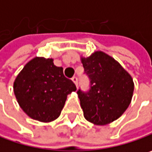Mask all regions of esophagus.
<instances>
[{"instance_id": "esophagus-1", "label": "esophagus", "mask_w": 152, "mask_h": 152, "mask_svg": "<svg viewBox=\"0 0 152 152\" xmlns=\"http://www.w3.org/2000/svg\"><path fill=\"white\" fill-rule=\"evenodd\" d=\"M72 81L74 82V83H75L76 86H77V84H78V83H77V82H78L77 77H76V76H73V77H72Z\"/></svg>"}]
</instances>
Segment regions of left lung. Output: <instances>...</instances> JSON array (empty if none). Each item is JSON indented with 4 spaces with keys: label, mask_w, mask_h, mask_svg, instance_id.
<instances>
[{
    "label": "left lung",
    "mask_w": 152,
    "mask_h": 152,
    "mask_svg": "<svg viewBox=\"0 0 152 152\" xmlns=\"http://www.w3.org/2000/svg\"><path fill=\"white\" fill-rule=\"evenodd\" d=\"M90 79L88 91H77L84 118L96 125H106L122 115L134 91L131 76L113 58L101 51L81 58Z\"/></svg>",
    "instance_id": "1"
}]
</instances>
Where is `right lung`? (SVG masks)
<instances>
[{"label":"right lung","mask_w":152,"mask_h":152,"mask_svg":"<svg viewBox=\"0 0 152 152\" xmlns=\"http://www.w3.org/2000/svg\"><path fill=\"white\" fill-rule=\"evenodd\" d=\"M76 91L75 83L63 75L53 59L35 57L17 75L14 92L23 111L31 119L49 122L57 119L67 96Z\"/></svg>","instance_id":"right-lung-1"}]
</instances>
